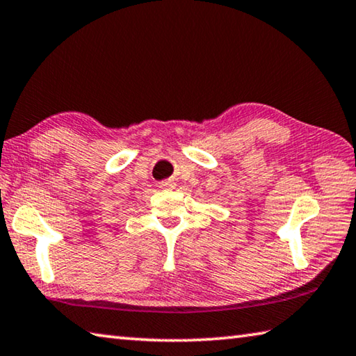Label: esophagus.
<instances>
[{"label":"esophagus","instance_id":"esophagus-1","mask_svg":"<svg viewBox=\"0 0 356 356\" xmlns=\"http://www.w3.org/2000/svg\"><path fill=\"white\" fill-rule=\"evenodd\" d=\"M162 186H165V188H173V181H165L162 183Z\"/></svg>","mask_w":356,"mask_h":356}]
</instances>
